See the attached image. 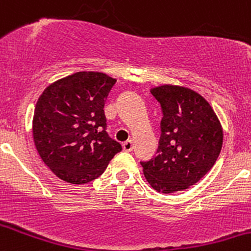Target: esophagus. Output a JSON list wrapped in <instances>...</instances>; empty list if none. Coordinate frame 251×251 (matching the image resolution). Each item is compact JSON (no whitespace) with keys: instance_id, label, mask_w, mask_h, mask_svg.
Masks as SVG:
<instances>
[{"instance_id":"obj_1","label":"esophagus","mask_w":251,"mask_h":251,"mask_svg":"<svg viewBox=\"0 0 251 251\" xmlns=\"http://www.w3.org/2000/svg\"><path fill=\"white\" fill-rule=\"evenodd\" d=\"M123 148L124 151H126V152H131V151L133 150V142L131 140L126 141V142L123 143Z\"/></svg>"}]
</instances>
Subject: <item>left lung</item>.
<instances>
[{
	"instance_id": "8db88e82",
	"label": "left lung",
	"mask_w": 251,
	"mask_h": 251,
	"mask_svg": "<svg viewBox=\"0 0 251 251\" xmlns=\"http://www.w3.org/2000/svg\"><path fill=\"white\" fill-rule=\"evenodd\" d=\"M160 103L162 135L157 154L141 162L148 184L172 194L198 182L215 165L223 145V128L201 94L175 84L151 88Z\"/></svg>"
}]
</instances>
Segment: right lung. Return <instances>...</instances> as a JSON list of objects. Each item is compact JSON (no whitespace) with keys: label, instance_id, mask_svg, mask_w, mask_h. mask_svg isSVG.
<instances>
[{"label":"right lung","instance_id":"1","mask_svg":"<svg viewBox=\"0 0 251 251\" xmlns=\"http://www.w3.org/2000/svg\"><path fill=\"white\" fill-rule=\"evenodd\" d=\"M116 79L81 71L46 87L33 118L34 145L57 177L87 184L104 173L123 148L106 133L104 101Z\"/></svg>","mask_w":251,"mask_h":251}]
</instances>
